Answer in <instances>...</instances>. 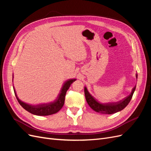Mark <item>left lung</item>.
<instances>
[{
  "instance_id": "8db88e82",
  "label": "left lung",
  "mask_w": 151,
  "mask_h": 151,
  "mask_svg": "<svg viewBox=\"0 0 151 151\" xmlns=\"http://www.w3.org/2000/svg\"><path fill=\"white\" fill-rule=\"evenodd\" d=\"M137 77V74L136 75ZM135 87L132 89L130 95L128 96L125 98L121 100V101L115 103H101L98 102L93 96L89 94L87 88H84V94L86 101L89 104V106L92 108L94 111L102 114H113L120 111L124 109L128 104L129 103L134 94L135 90Z\"/></svg>"
}]
</instances>
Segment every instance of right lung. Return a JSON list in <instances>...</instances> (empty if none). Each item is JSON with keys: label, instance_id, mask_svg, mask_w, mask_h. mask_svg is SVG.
Here are the masks:
<instances>
[{"label": "right lung", "instance_id": "1", "mask_svg": "<svg viewBox=\"0 0 151 151\" xmlns=\"http://www.w3.org/2000/svg\"><path fill=\"white\" fill-rule=\"evenodd\" d=\"M76 79H72L67 81L63 85L62 88L60 90V93H59L57 98L53 102H50L48 103L40 104L38 105H31L29 104H27L24 102L21 101V100L18 98L16 91L14 88V91L16 95V97L17 99L18 102L20 104L21 106L25 109L26 111L33 114V115H38V116H47L53 115L57 113L60 109L63 107L64 104L65 97L67 90L69 88L71 84L74 82Z\"/></svg>", "mask_w": 151, "mask_h": 151}]
</instances>
